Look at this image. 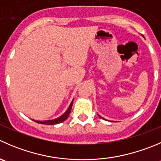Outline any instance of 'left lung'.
<instances>
[{"label":"left lung","instance_id":"obj_1","mask_svg":"<svg viewBox=\"0 0 161 161\" xmlns=\"http://www.w3.org/2000/svg\"><path fill=\"white\" fill-rule=\"evenodd\" d=\"M99 116H100V117H101V118H102V119H104V118H103V117H101V115H99Z\"/></svg>","mask_w":161,"mask_h":161}]
</instances>
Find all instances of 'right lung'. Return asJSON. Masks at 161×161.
I'll return each instance as SVG.
<instances>
[{
  "label": "right lung",
  "instance_id": "right-lung-1",
  "mask_svg": "<svg viewBox=\"0 0 161 161\" xmlns=\"http://www.w3.org/2000/svg\"><path fill=\"white\" fill-rule=\"evenodd\" d=\"M73 100L71 102V104H70L68 110H67L63 115H60V117H58V118L54 119H50V120H44V121H38V120H34V119L33 120L36 123H38V124H46V125H55V124H60V123L64 122V120H66L67 119H68V115H69L70 112H71V108H72V104H73Z\"/></svg>",
  "mask_w": 161,
  "mask_h": 161
}]
</instances>
